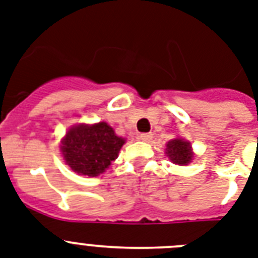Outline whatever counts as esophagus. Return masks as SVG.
I'll return each instance as SVG.
<instances>
[{"instance_id": "34e87169", "label": "esophagus", "mask_w": 258, "mask_h": 258, "mask_svg": "<svg viewBox=\"0 0 258 258\" xmlns=\"http://www.w3.org/2000/svg\"><path fill=\"white\" fill-rule=\"evenodd\" d=\"M139 139L142 142H149V140L152 139V134H140Z\"/></svg>"}]
</instances>
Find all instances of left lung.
Listing matches in <instances>:
<instances>
[{
    "label": "left lung",
    "mask_w": 258,
    "mask_h": 258,
    "mask_svg": "<svg viewBox=\"0 0 258 258\" xmlns=\"http://www.w3.org/2000/svg\"><path fill=\"white\" fill-rule=\"evenodd\" d=\"M166 156L169 157L170 161L178 165H187L191 162L194 153L191 151V144L182 138H177L168 142L165 149Z\"/></svg>",
    "instance_id": "obj_1"
}]
</instances>
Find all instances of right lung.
Instances as JSON below:
<instances>
[{"mask_svg": "<svg viewBox=\"0 0 258 258\" xmlns=\"http://www.w3.org/2000/svg\"><path fill=\"white\" fill-rule=\"evenodd\" d=\"M125 143L106 122L76 124L61 140V155L73 172L97 177L105 172Z\"/></svg>", "mask_w": 258, "mask_h": 258, "instance_id": "1", "label": "right lung"}]
</instances>
